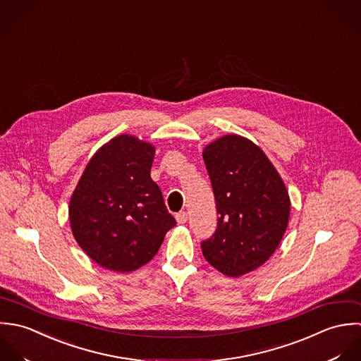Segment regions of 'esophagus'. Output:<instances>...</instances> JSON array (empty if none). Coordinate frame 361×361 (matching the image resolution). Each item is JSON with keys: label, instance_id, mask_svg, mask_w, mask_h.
Masks as SVG:
<instances>
[{"label": "esophagus", "instance_id": "34e87169", "mask_svg": "<svg viewBox=\"0 0 361 361\" xmlns=\"http://www.w3.org/2000/svg\"><path fill=\"white\" fill-rule=\"evenodd\" d=\"M176 219H177V221L180 223V224H184L187 220H188V214L187 212H178L177 215H176Z\"/></svg>", "mask_w": 361, "mask_h": 361}]
</instances>
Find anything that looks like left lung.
<instances>
[{"label": "left lung", "mask_w": 361, "mask_h": 361, "mask_svg": "<svg viewBox=\"0 0 361 361\" xmlns=\"http://www.w3.org/2000/svg\"><path fill=\"white\" fill-rule=\"evenodd\" d=\"M202 156L219 214L215 234L201 243L202 254L219 272L238 278L278 248L288 228V190L264 150L244 137H221Z\"/></svg>", "instance_id": "obj_1"}]
</instances>
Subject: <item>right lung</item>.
I'll return each instance as SVG.
<instances>
[{
	"instance_id": "add662e5",
	"label": "right lung",
	"mask_w": 361,
	"mask_h": 361,
	"mask_svg": "<svg viewBox=\"0 0 361 361\" xmlns=\"http://www.w3.org/2000/svg\"><path fill=\"white\" fill-rule=\"evenodd\" d=\"M153 157V145L118 135L93 154L73 191V237L106 269L126 274L141 268L176 226L150 178Z\"/></svg>"
}]
</instances>
